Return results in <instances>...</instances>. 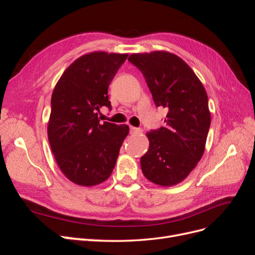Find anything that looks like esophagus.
I'll use <instances>...</instances> for the list:
<instances>
[{"label": "esophagus", "instance_id": "34e87169", "mask_svg": "<svg viewBox=\"0 0 255 255\" xmlns=\"http://www.w3.org/2000/svg\"><path fill=\"white\" fill-rule=\"evenodd\" d=\"M129 132L130 134H140L141 133V128H135V127H130L129 128Z\"/></svg>", "mask_w": 255, "mask_h": 255}]
</instances>
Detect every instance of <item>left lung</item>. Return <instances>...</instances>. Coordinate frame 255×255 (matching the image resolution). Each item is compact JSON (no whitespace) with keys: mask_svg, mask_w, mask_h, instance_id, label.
<instances>
[{"mask_svg":"<svg viewBox=\"0 0 255 255\" xmlns=\"http://www.w3.org/2000/svg\"><path fill=\"white\" fill-rule=\"evenodd\" d=\"M128 60L143 74L154 103L168 109L166 126L146 133L142 173L154 184L173 186L186 179L204 153L211 126L207 94L192 69L173 53H134Z\"/></svg>","mask_w":255,"mask_h":255,"instance_id":"1","label":"left lung"}]
</instances>
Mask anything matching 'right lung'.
Returning <instances> with one entry per match:
<instances>
[{
	"label": "right lung",
	"instance_id": "obj_1",
	"mask_svg": "<svg viewBox=\"0 0 255 255\" xmlns=\"http://www.w3.org/2000/svg\"><path fill=\"white\" fill-rule=\"evenodd\" d=\"M128 54L91 52L75 59L54 87L48 138L59 169L72 183L95 186L111 176L127 125L100 123L98 113L111 109L107 89Z\"/></svg>",
	"mask_w": 255,
	"mask_h": 255
}]
</instances>
